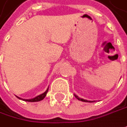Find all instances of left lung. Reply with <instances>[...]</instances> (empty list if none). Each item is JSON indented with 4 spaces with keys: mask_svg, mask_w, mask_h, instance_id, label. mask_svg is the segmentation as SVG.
<instances>
[{
    "mask_svg": "<svg viewBox=\"0 0 127 127\" xmlns=\"http://www.w3.org/2000/svg\"><path fill=\"white\" fill-rule=\"evenodd\" d=\"M75 96H76V98H77V99H79V101H84V102H94V101H87V100H86V99H84V98H79L76 95H74Z\"/></svg>",
    "mask_w": 127,
    "mask_h": 127,
    "instance_id": "left-lung-1",
    "label": "left lung"
}]
</instances>
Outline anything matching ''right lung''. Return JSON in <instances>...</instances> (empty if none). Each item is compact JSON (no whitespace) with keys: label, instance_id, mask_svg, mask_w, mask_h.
<instances>
[{"label":"right lung","instance_id":"1","mask_svg":"<svg viewBox=\"0 0 127 127\" xmlns=\"http://www.w3.org/2000/svg\"><path fill=\"white\" fill-rule=\"evenodd\" d=\"M48 91V89H46V91L44 92V93H43L41 94H40V95H38V96H35V98H31V99H23L21 98H19V97H18V96H16V97H18V98H20V99H22L23 101H30V102H35V101H41L43 100V98H45V96H46V94H47Z\"/></svg>","mask_w":127,"mask_h":127}]
</instances>
